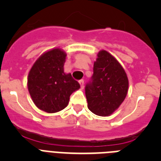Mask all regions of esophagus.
<instances>
[{
    "label": "esophagus",
    "instance_id": "esophagus-1",
    "mask_svg": "<svg viewBox=\"0 0 161 161\" xmlns=\"http://www.w3.org/2000/svg\"><path fill=\"white\" fill-rule=\"evenodd\" d=\"M79 84H80V88H81V89H83L84 88V80H79Z\"/></svg>",
    "mask_w": 161,
    "mask_h": 161
}]
</instances>
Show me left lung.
I'll return each instance as SVG.
<instances>
[{
  "label": "left lung",
  "instance_id": "8db88e82",
  "mask_svg": "<svg viewBox=\"0 0 161 161\" xmlns=\"http://www.w3.org/2000/svg\"><path fill=\"white\" fill-rule=\"evenodd\" d=\"M97 56L92 81L85 86V96L89 110L106 117L125 100L129 81L124 68L111 54L101 50Z\"/></svg>",
  "mask_w": 161,
  "mask_h": 161
}]
</instances>
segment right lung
Instances as JSON below:
<instances>
[{
  "label": "right lung",
  "instance_id": "right-lung-1",
  "mask_svg": "<svg viewBox=\"0 0 161 161\" xmlns=\"http://www.w3.org/2000/svg\"><path fill=\"white\" fill-rule=\"evenodd\" d=\"M67 53L55 47L42 53L31 67L27 87L35 106L47 113H56L68 105L70 95L80 85L65 73L64 66Z\"/></svg>",
  "mask_w": 161,
  "mask_h": 161
}]
</instances>
